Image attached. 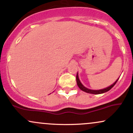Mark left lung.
<instances>
[{"label":"left lung","mask_w":133,"mask_h":133,"mask_svg":"<svg viewBox=\"0 0 133 133\" xmlns=\"http://www.w3.org/2000/svg\"><path fill=\"white\" fill-rule=\"evenodd\" d=\"M118 79H119V78L117 79V80L115 81V82L112 84V85H111L110 86L108 87V88H104V89H100V90H91V89H88V88H86V87H84L83 85L82 84V83L81 82L80 80H79V79L78 74H77V76H76V81H77V86H78L79 88H80V89L82 90V91H84V92H86L87 93H90V94H103V93L108 92V91H109V90H110L111 88H112V87H113L114 85L116 84V83L117 81H118Z\"/></svg>","instance_id":"obj_1"}]
</instances>
